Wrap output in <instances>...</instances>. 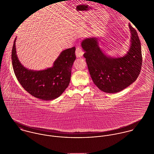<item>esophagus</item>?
Instances as JSON below:
<instances>
[{
  "instance_id": "esophagus-1",
  "label": "esophagus",
  "mask_w": 154,
  "mask_h": 154,
  "mask_svg": "<svg viewBox=\"0 0 154 154\" xmlns=\"http://www.w3.org/2000/svg\"><path fill=\"white\" fill-rule=\"evenodd\" d=\"M75 54L77 57H81L83 56L84 54V52L82 50V48L79 47H78L76 49V51H75Z\"/></svg>"
}]
</instances>
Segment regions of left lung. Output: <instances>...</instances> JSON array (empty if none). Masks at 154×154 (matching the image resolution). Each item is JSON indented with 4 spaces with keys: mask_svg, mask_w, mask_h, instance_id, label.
<instances>
[{
    "mask_svg": "<svg viewBox=\"0 0 154 154\" xmlns=\"http://www.w3.org/2000/svg\"><path fill=\"white\" fill-rule=\"evenodd\" d=\"M131 33V45L122 57L106 55L97 37L84 39L81 45L88 70L94 84L107 93H116L127 88L137 78L141 70V45L137 31L129 23Z\"/></svg>",
    "mask_w": 154,
    "mask_h": 154,
    "instance_id": "left-lung-1",
    "label": "left lung"
}]
</instances>
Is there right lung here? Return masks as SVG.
<instances>
[{
	"mask_svg": "<svg viewBox=\"0 0 154 154\" xmlns=\"http://www.w3.org/2000/svg\"><path fill=\"white\" fill-rule=\"evenodd\" d=\"M15 38L12 50L15 75L29 94L43 100L57 98L69 86L73 63L76 59L75 47L62 51L51 67L42 70L28 69L22 65L17 54Z\"/></svg>",
	"mask_w": 154,
	"mask_h": 154,
	"instance_id": "right-lung-1",
	"label": "right lung"
}]
</instances>
